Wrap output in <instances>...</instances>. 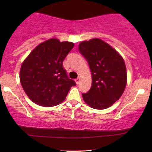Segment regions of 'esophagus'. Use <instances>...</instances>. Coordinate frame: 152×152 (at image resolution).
Segmentation results:
<instances>
[{"mask_svg": "<svg viewBox=\"0 0 152 152\" xmlns=\"http://www.w3.org/2000/svg\"><path fill=\"white\" fill-rule=\"evenodd\" d=\"M75 81H76V84H78V83H79V82H80V78H76V79H75Z\"/></svg>", "mask_w": 152, "mask_h": 152, "instance_id": "esophagus-1", "label": "esophagus"}]
</instances>
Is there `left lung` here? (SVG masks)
<instances>
[{
    "mask_svg": "<svg viewBox=\"0 0 152 152\" xmlns=\"http://www.w3.org/2000/svg\"><path fill=\"white\" fill-rule=\"evenodd\" d=\"M91 71L90 90L82 94L83 100L95 109H105L119 99L126 85V69L120 54L99 38L78 45Z\"/></svg>",
    "mask_w": 152,
    "mask_h": 152,
    "instance_id": "8db88e82",
    "label": "left lung"
}]
</instances>
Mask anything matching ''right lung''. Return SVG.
Returning <instances> with one entry per match:
<instances>
[{
	"instance_id": "obj_1",
	"label": "right lung",
	"mask_w": 152,
	"mask_h": 152,
	"mask_svg": "<svg viewBox=\"0 0 152 152\" xmlns=\"http://www.w3.org/2000/svg\"><path fill=\"white\" fill-rule=\"evenodd\" d=\"M74 46L72 42L51 38L40 43L23 62L20 83L35 104L45 107L58 105L65 100L71 87L76 86L63 66Z\"/></svg>"
}]
</instances>
